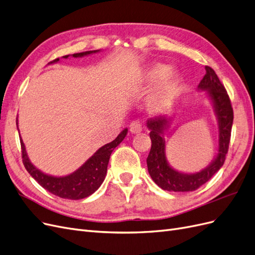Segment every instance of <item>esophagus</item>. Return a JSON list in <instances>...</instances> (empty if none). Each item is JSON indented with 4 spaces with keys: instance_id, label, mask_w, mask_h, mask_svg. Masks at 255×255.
Returning a JSON list of instances; mask_svg holds the SVG:
<instances>
[{
    "instance_id": "34e87169",
    "label": "esophagus",
    "mask_w": 255,
    "mask_h": 255,
    "mask_svg": "<svg viewBox=\"0 0 255 255\" xmlns=\"http://www.w3.org/2000/svg\"><path fill=\"white\" fill-rule=\"evenodd\" d=\"M129 128H130V132L131 133H134V134L135 133H139L143 130V124H142L141 121L135 120V121H133L132 123H131Z\"/></svg>"
}]
</instances>
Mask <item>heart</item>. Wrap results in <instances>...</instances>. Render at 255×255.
<instances>
[{
	"instance_id": "1",
	"label": "heart",
	"mask_w": 255,
	"mask_h": 255,
	"mask_svg": "<svg viewBox=\"0 0 255 255\" xmlns=\"http://www.w3.org/2000/svg\"><path fill=\"white\" fill-rule=\"evenodd\" d=\"M169 68L165 64L153 63L147 68L145 72V85L150 86L163 78L161 83L154 88L148 98V108L152 112H160L174 100L179 89L180 78L175 72H169ZM168 75L166 76V74Z\"/></svg>"
}]
</instances>
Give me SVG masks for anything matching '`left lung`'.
Here are the masks:
<instances>
[{
	"mask_svg": "<svg viewBox=\"0 0 255 255\" xmlns=\"http://www.w3.org/2000/svg\"><path fill=\"white\" fill-rule=\"evenodd\" d=\"M205 75L198 86L210 100L218 123V152L207 167L200 171L186 174L172 168L166 159V143L164 134L169 128L172 117H159L147 120L150 130L151 149L147 157V167L151 179L159 187L168 192H193L200 187L224 165L228 152L233 124V109L225 87L212 68L205 67Z\"/></svg>",
	"mask_w": 255,
	"mask_h": 255,
	"instance_id": "left-lung-1",
	"label": "left lung"
}]
</instances>
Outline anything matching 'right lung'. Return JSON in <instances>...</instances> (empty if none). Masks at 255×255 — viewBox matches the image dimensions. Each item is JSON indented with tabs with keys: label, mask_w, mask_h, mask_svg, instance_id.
I'll return each instance as SVG.
<instances>
[{
	"label": "right lung",
	"mask_w": 255,
	"mask_h": 255,
	"mask_svg": "<svg viewBox=\"0 0 255 255\" xmlns=\"http://www.w3.org/2000/svg\"><path fill=\"white\" fill-rule=\"evenodd\" d=\"M98 52H101V50L87 51L73 55H65L62 58L67 59L70 56L74 57V58H80V57H85ZM58 61L59 58H57L48 64H53ZM17 127L19 131L18 118ZM128 129L125 128L116 137V139H113L112 142L106 144L102 146L100 149H97L92 157L89 158L78 169H76L70 175L59 177L45 174V172L37 168L34 164L30 162L26 152L25 145H24L21 134L19 133L23 164L24 166H25L26 170L29 172V175L34 178L41 186L45 188L46 191L64 199H83L86 198V197H89L90 195H92L95 191H97L98 187H100L104 182L105 177L107 175V167H108L110 155L114 148H116L118 145H120L123 139L125 138Z\"/></svg>",
	"instance_id": "right-lung-1"
}]
</instances>
